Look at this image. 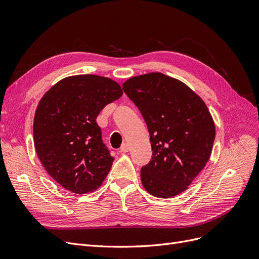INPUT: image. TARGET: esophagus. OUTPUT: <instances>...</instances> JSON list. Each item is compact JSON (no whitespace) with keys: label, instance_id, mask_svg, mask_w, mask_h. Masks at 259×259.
I'll return each instance as SVG.
<instances>
[{"label":"esophagus","instance_id":"34e87169","mask_svg":"<svg viewBox=\"0 0 259 259\" xmlns=\"http://www.w3.org/2000/svg\"><path fill=\"white\" fill-rule=\"evenodd\" d=\"M130 151V146L127 144H123L121 147V152L125 153V152H128Z\"/></svg>","mask_w":259,"mask_h":259}]
</instances>
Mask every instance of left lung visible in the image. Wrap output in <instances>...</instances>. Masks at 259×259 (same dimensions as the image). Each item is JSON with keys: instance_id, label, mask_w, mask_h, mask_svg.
Wrapping results in <instances>:
<instances>
[{"instance_id": "left-lung-1", "label": "left lung", "mask_w": 259, "mask_h": 259, "mask_svg": "<svg viewBox=\"0 0 259 259\" xmlns=\"http://www.w3.org/2000/svg\"><path fill=\"white\" fill-rule=\"evenodd\" d=\"M123 90L150 134L152 159L140 170L146 191L161 199L184 192L213 149L215 123L207 106L184 82L161 72L133 76Z\"/></svg>"}]
</instances>
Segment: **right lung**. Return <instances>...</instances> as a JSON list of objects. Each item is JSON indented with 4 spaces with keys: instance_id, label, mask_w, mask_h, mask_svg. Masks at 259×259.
Wrapping results in <instances>:
<instances>
[{
    "instance_id": "1",
    "label": "right lung",
    "mask_w": 259,
    "mask_h": 259,
    "mask_svg": "<svg viewBox=\"0 0 259 259\" xmlns=\"http://www.w3.org/2000/svg\"><path fill=\"white\" fill-rule=\"evenodd\" d=\"M122 95L121 85L110 77L77 74L53 85L38 101L35 151L49 175L66 190L83 194L103 185L114 159L96 119Z\"/></svg>"
}]
</instances>
